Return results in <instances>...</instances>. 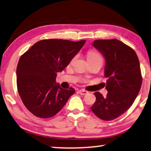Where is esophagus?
<instances>
[{"mask_svg": "<svg viewBox=\"0 0 151 151\" xmlns=\"http://www.w3.org/2000/svg\"><path fill=\"white\" fill-rule=\"evenodd\" d=\"M78 92H79V93L81 94V95H83V96L86 95V94L88 93V91H85V90H84V89L79 90V91H78Z\"/></svg>", "mask_w": 151, "mask_h": 151, "instance_id": "34e87169", "label": "esophagus"}]
</instances>
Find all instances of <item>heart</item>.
I'll return each mask as SVG.
<instances>
[{"label": "heart", "mask_w": 151, "mask_h": 151, "mask_svg": "<svg viewBox=\"0 0 151 151\" xmlns=\"http://www.w3.org/2000/svg\"><path fill=\"white\" fill-rule=\"evenodd\" d=\"M102 60V57L100 54L98 53L97 51L91 50L89 51L87 53V60Z\"/></svg>", "instance_id": "obj_1"}]
</instances>
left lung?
<instances>
[{
  "mask_svg": "<svg viewBox=\"0 0 151 151\" xmlns=\"http://www.w3.org/2000/svg\"><path fill=\"white\" fill-rule=\"evenodd\" d=\"M92 45L105 58L108 93L104 97L95 92L96 100L91 109L102 120H113L132 106L140 91V62L134 49L119 40H96Z\"/></svg>",
  "mask_w": 151,
  "mask_h": 151,
  "instance_id": "obj_1",
  "label": "left lung"
}]
</instances>
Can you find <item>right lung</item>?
<instances>
[{"label": "right lung", "mask_w": 151, "mask_h": 151, "mask_svg": "<svg viewBox=\"0 0 151 151\" xmlns=\"http://www.w3.org/2000/svg\"><path fill=\"white\" fill-rule=\"evenodd\" d=\"M85 40L45 39L36 42L19 58L17 85L26 109L39 118L52 117L75 93L56 83L62 72L84 45Z\"/></svg>", "instance_id": "right-lung-1"}]
</instances>
